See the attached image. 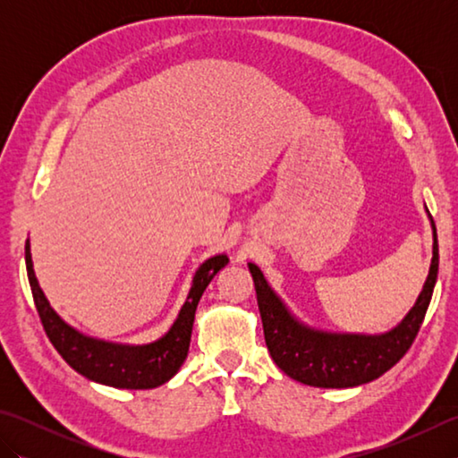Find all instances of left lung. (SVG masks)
<instances>
[{
	"mask_svg": "<svg viewBox=\"0 0 458 458\" xmlns=\"http://www.w3.org/2000/svg\"><path fill=\"white\" fill-rule=\"evenodd\" d=\"M431 226L433 259L423 291L402 323L386 335H335L305 327L267 285L261 269L248 264L254 277L266 344L274 362L289 377L315 387L362 386L400 362L420 333L439 274V244L433 218Z\"/></svg>",
	"mask_w": 458,
	"mask_h": 458,
	"instance_id": "1",
	"label": "left lung"
}]
</instances>
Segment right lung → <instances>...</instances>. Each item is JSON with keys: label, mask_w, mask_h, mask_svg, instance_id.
Returning a JSON list of instances; mask_svg holds the SVG:
<instances>
[{"label": "right lung", "mask_w": 458, "mask_h": 458, "mask_svg": "<svg viewBox=\"0 0 458 458\" xmlns=\"http://www.w3.org/2000/svg\"><path fill=\"white\" fill-rule=\"evenodd\" d=\"M25 264L38 318H41L48 340L56 348V352L66 360L68 366L92 382L123 387V390H151V387L169 382L179 372L189 352L199 301L212 277L228 264V256L220 254L204 261L194 274L189 297L169 333L151 344L141 346L106 343V340L84 336L71 325H66L48 305L45 293L37 284L29 240L25 244Z\"/></svg>", "instance_id": "obj_1"}]
</instances>
